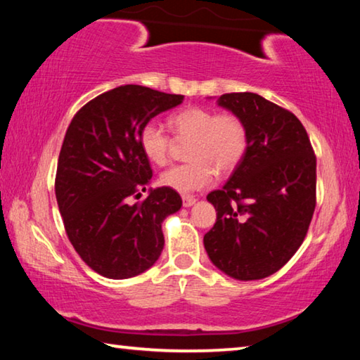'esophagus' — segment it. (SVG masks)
<instances>
[{
    "label": "esophagus",
    "mask_w": 360,
    "mask_h": 360,
    "mask_svg": "<svg viewBox=\"0 0 360 360\" xmlns=\"http://www.w3.org/2000/svg\"><path fill=\"white\" fill-rule=\"evenodd\" d=\"M195 202H197V198L192 197V195H184V197H182V205H184L186 208H191V206L195 205Z\"/></svg>",
    "instance_id": "1"
}]
</instances>
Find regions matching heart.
I'll use <instances>...</instances> for the list:
<instances>
[{"label":"heart","mask_w":360,"mask_h":360,"mask_svg":"<svg viewBox=\"0 0 360 360\" xmlns=\"http://www.w3.org/2000/svg\"><path fill=\"white\" fill-rule=\"evenodd\" d=\"M168 127L178 139H188V163L168 168L160 182L181 193L208 187L217 173H229L240 165L248 150L245 122L235 114H217L214 109L188 106L168 117ZM138 144L143 155L154 165H165L169 138L154 122L141 127Z\"/></svg>","instance_id":"b5f03b06"}]
</instances>
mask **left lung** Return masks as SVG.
I'll return each mask as SVG.
<instances>
[{
    "instance_id": "8db88e82",
    "label": "left lung",
    "mask_w": 360,
    "mask_h": 360,
    "mask_svg": "<svg viewBox=\"0 0 360 360\" xmlns=\"http://www.w3.org/2000/svg\"><path fill=\"white\" fill-rule=\"evenodd\" d=\"M217 105L245 122L248 150L206 197L217 219L203 243L219 270L252 281L276 273L302 246L316 206V155L302 122L264 96L225 94Z\"/></svg>"
}]
</instances>
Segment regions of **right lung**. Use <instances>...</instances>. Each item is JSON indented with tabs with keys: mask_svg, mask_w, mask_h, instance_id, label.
Listing matches in <instances>:
<instances>
[{
	"mask_svg": "<svg viewBox=\"0 0 360 360\" xmlns=\"http://www.w3.org/2000/svg\"><path fill=\"white\" fill-rule=\"evenodd\" d=\"M182 95L143 85H120L79 109L58 155L56 197L66 235L81 259L98 275L127 279L160 257L162 222L181 210L179 193L149 188V160L138 144L141 127L178 106Z\"/></svg>",
	"mask_w": 360,
	"mask_h": 360,
	"instance_id": "add662e5",
	"label": "right lung"
}]
</instances>
